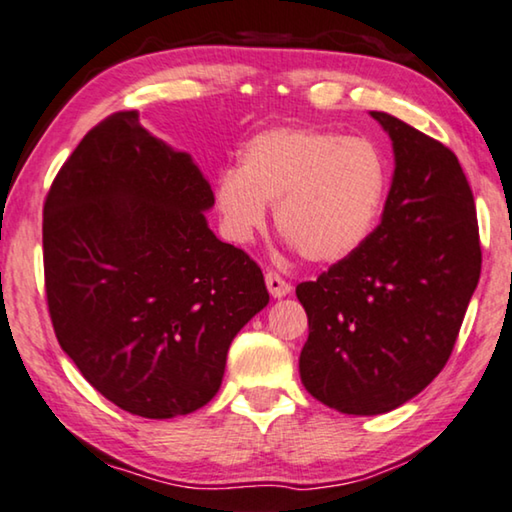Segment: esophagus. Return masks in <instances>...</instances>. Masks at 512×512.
<instances>
[{
    "label": "esophagus",
    "instance_id": "1",
    "mask_svg": "<svg viewBox=\"0 0 512 512\" xmlns=\"http://www.w3.org/2000/svg\"><path fill=\"white\" fill-rule=\"evenodd\" d=\"M264 280H266V289H269V294L273 298H282V296H287L289 291H291L289 282L285 278H280V275L275 273V271H266Z\"/></svg>",
    "mask_w": 512,
    "mask_h": 512
}]
</instances>
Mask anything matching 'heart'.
Here are the masks:
<instances>
[{"mask_svg": "<svg viewBox=\"0 0 512 512\" xmlns=\"http://www.w3.org/2000/svg\"><path fill=\"white\" fill-rule=\"evenodd\" d=\"M385 193L387 166L373 143L278 127L243 145L239 170L216 177L214 205L234 243L253 241L275 205V225L300 255L335 264L369 239Z\"/></svg>", "mask_w": 512, "mask_h": 512, "instance_id": "obj_1", "label": "heart"}]
</instances>
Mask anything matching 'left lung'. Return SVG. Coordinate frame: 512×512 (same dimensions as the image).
Listing matches in <instances>:
<instances>
[{"instance_id": "left-lung-1", "label": "left lung", "mask_w": 512, "mask_h": 512, "mask_svg": "<svg viewBox=\"0 0 512 512\" xmlns=\"http://www.w3.org/2000/svg\"><path fill=\"white\" fill-rule=\"evenodd\" d=\"M371 116L394 148L380 225L296 287L310 326L300 380L344 415H383L431 383L481 275L476 205L456 154L389 113Z\"/></svg>"}]
</instances>
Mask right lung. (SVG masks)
Instances as JSON below:
<instances>
[{"mask_svg": "<svg viewBox=\"0 0 512 512\" xmlns=\"http://www.w3.org/2000/svg\"><path fill=\"white\" fill-rule=\"evenodd\" d=\"M214 191L186 152L118 111L56 173L43 209L56 339L104 399L145 419L196 412L264 310L262 269L216 239Z\"/></svg>", "mask_w": 512, "mask_h": 512, "instance_id": "right-lung-1", "label": "right lung"}]
</instances>
